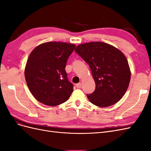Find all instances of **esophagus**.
<instances>
[{
	"label": "esophagus",
	"mask_w": 151,
	"mask_h": 151,
	"mask_svg": "<svg viewBox=\"0 0 151 151\" xmlns=\"http://www.w3.org/2000/svg\"><path fill=\"white\" fill-rule=\"evenodd\" d=\"M76 88H81V86H82V84H81V83H78V84H76Z\"/></svg>",
	"instance_id": "obj_1"
}]
</instances>
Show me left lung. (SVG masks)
<instances>
[{
	"label": "left lung",
	"mask_w": 151,
	"mask_h": 151,
	"mask_svg": "<svg viewBox=\"0 0 151 151\" xmlns=\"http://www.w3.org/2000/svg\"><path fill=\"white\" fill-rule=\"evenodd\" d=\"M76 52L88 63L95 81L94 92L87 94L93 104L107 107L122 98L129 87L131 73L123 53L106 43L79 45Z\"/></svg>",
	"instance_id": "8db88e82"
}]
</instances>
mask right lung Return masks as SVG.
I'll return each mask as SVG.
<instances>
[{"label":"right lung","mask_w":151,"mask_h":151,"mask_svg":"<svg viewBox=\"0 0 151 151\" xmlns=\"http://www.w3.org/2000/svg\"><path fill=\"white\" fill-rule=\"evenodd\" d=\"M76 45L50 42L41 44L30 53L24 76L27 85L36 100L54 106L65 102L73 91V84L65 70Z\"/></svg>","instance_id":"add662e5"}]
</instances>
